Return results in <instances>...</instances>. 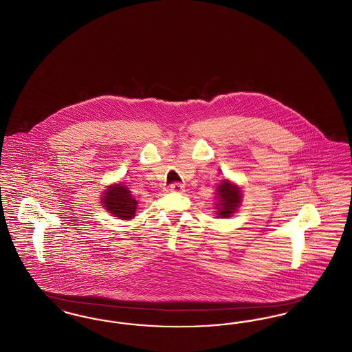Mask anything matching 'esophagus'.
<instances>
[{"mask_svg": "<svg viewBox=\"0 0 352 352\" xmlns=\"http://www.w3.org/2000/svg\"><path fill=\"white\" fill-rule=\"evenodd\" d=\"M170 191L173 192H183L184 191V186L182 183L174 182L173 184H170Z\"/></svg>", "mask_w": 352, "mask_h": 352, "instance_id": "1", "label": "esophagus"}]
</instances>
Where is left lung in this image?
Listing matches in <instances>:
<instances>
[{"mask_svg":"<svg viewBox=\"0 0 352 352\" xmlns=\"http://www.w3.org/2000/svg\"><path fill=\"white\" fill-rule=\"evenodd\" d=\"M241 192L239 187L234 184L223 181V183L217 187V199L219 203L216 204L219 210V216L220 217H229L232 213L239 208L241 203Z\"/></svg>","mask_w":352,"mask_h":352,"instance_id":"8db88e82","label":"left lung"}]
</instances>
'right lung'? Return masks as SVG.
<instances>
[{
    "label": "right lung",
    "instance_id": "add662e5",
    "mask_svg": "<svg viewBox=\"0 0 352 352\" xmlns=\"http://www.w3.org/2000/svg\"><path fill=\"white\" fill-rule=\"evenodd\" d=\"M102 204L115 217L123 220L132 219L138 207V201L132 197L129 190L120 183L109 186V190L104 192V197H102Z\"/></svg>",
    "mask_w": 352,
    "mask_h": 352
}]
</instances>
